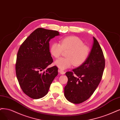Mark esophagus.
Masks as SVG:
<instances>
[{
  "label": "esophagus",
  "instance_id": "obj_1",
  "mask_svg": "<svg viewBox=\"0 0 120 120\" xmlns=\"http://www.w3.org/2000/svg\"><path fill=\"white\" fill-rule=\"evenodd\" d=\"M58 72H59L60 74H61V75H64L65 73V72L63 70H61V69H59V70H58Z\"/></svg>",
  "mask_w": 120,
  "mask_h": 120
}]
</instances>
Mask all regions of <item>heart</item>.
I'll list each match as a JSON object with an SVG mask.
<instances>
[{
  "label": "heart",
  "mask_w": 120,
  "mask_h": 120,
  "mask_svg": "<svg viewBox=\"0 0 120 120\" xmlns=\"http://www.w3.org/2000/svg\"><path fill=\"white\" fill-rule=\"evenodd\" d=\"M63 51H68L67 58H61L56 60L54 64L61 70L79 66L86 60L90 54V48L83 44L81 39L76 36H68L61 39L60 43H53L50 47L51 54L56 58H59Z\"/></svg>",
  "instance_id": "heart-1"
}]
</instances>
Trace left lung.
I'll use <instances>...</instances> for the list:
<instances>
[{"instance_id":"1","label":"left lung","mask_w":120,"mask_h":120,"mask_svg":"<svg viewBox=\"0 0 120 120\" xmlns=\"http://www.w3.org/2000/svg\"><path fill=\"white\" fill-rule=\"evenodd\" d=\"M93 44L89 56L81 66L67 72L68 79L64 88V95L70 102L79 104L87 100L99 85L105 68V59L96 39ZM76 75L74 76L73 74Z\"/></svg>"}]
</instances>
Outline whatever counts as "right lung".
I'll list each match as a JSON object with an SVG mask.
<instances>
[{"label": "right lung", "mask_w": 120, "mask_h": 120, "mask_svg": "<svg viewBox=\"0 0 120 120\" xmlns=\"http://www.w3.org/2000/svg\"><path fill=\"white\" fill-rule=\"evenodd\" d=\"M58 35L57 30L38 28L26 39L18 52L17 78L23 91L33 99L46 95L58 75L55 66L43 71L53 62L49 42Z\"/></svg>", "instance_id": "1"}]
</instances>
